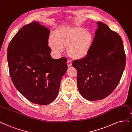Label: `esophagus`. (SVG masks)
<instances>
[{"label": "esophagus", "mask_w": 132, "mask_h": 132, "mask_svg": "<svg viewBox=\"0 0 132 132\" xmlns=\"http://www.w3.org/2000/svg\"><path fill=\"white\" fill-rule=\"evenodd\" d=\"M67 64L69 66H72V61L70 60H68L67 62Z\"/></svg>", "instance_id": "obj_1"}]
</instances>
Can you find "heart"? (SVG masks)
Returning <instances> with one entry per match:
<instances>
[{
  "instance_id": "heart-1",
  "label": "heart",
  "mask_w": 132,
  "mask_h": 132,
  "mask_svg": "<svg viewBox=\"0 0 132 132\" xmlns=\"http://www.w3.org/2000/svg\"><path fill=\"white\" fill-rule=\"evenodd\" d=\"M94 36L91 32L77 27H65L57 29L49 38L53 51L61 52L67 47V54L73 59L84 58L90 52Z\"/></svg>"
}]
</instances>
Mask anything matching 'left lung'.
Instances as JSON below:
<instances>
[{"instance_id":"8db88e82","label":"left lung","mask_w":132,"mask_h":132,"mask_svg":"<svg viewBox=\"0 0 132 132\" xmlns=\"http://www.w3.org/2000/svg\"><path fill=\"white\" fill-rule=\"evenodd\" d=\"M91 48L84 58L74 60L77 86L89 101L104 99L113 92L122 76L126 54L122 38L105 24L98 22Z\"/></svg>"}]
</instances>
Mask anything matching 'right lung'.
I'll return each instance as SVG.
<instances>
[{
	"label": "right lung",
	"instance_id": "1",
	"mask_svg": "<svg viewBox=\"0 0 132 132\" xmlns=\"http://www.w3.org/2000/svg\"><path fill=\"white\" fill-rule=\"evenodd\" d=\"M50 30L37 22L23 26L10 42L7 61L10 75L18 91L29 101L51 103L57 97L67 59H54L48 46Z\"/></svg>",
	"mask_w": 132,
	"mask_h": 132
}]
</instances>
